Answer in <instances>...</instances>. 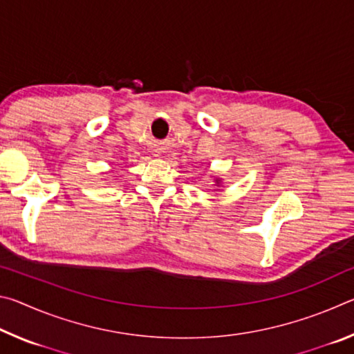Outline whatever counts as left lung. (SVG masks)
Masks as SVG:
<instances>
[{
    "mask_svg": "<svg viewBox=\"0 0 354 354\" xmlns=\"http://www.w3.org/2000/svg\"><path fill=\"white\" fill-rule=\"evenodd\" d=\"M215 183H217V184H218V183H220V179H215Z\"/></svg>",
    "mask_w": 354,
    "mask_h": 354,
    "instance_id": "obj_1",
    "label": "left lung"
}]
</instances>
